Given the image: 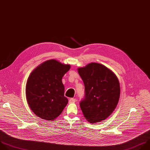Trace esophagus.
Here are the masks:
<instances>
[{
	"instance_id": "1",
	"label": "esophagus",
	"mask_w": 150,
	"mask_h": 150,
	"mask_svg": "<svg viewBox=\"0 0 150 150\" xmlns=\"http://www.w3.org/2000/svg\"><path fill=\"white\" fill-rule=\"evenodd\" d=\"M76 102V99L71 98L69 99V103H74Z\"/></svg>"
}]
</instances>
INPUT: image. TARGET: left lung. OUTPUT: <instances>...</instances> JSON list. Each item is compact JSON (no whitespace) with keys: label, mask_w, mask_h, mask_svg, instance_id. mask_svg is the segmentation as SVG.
Instances as JSON below:
<instances>
[{"label":"left lung","mask_w":150,"mask_h":150,"mask_svg":"<svg viewBox=\"0 0 150 150\" xmlns=\"http://www.w3.org/2000/svg\"><path fill=\"white\" fill-rule=\"evenodd\" d=\"M77 70L84 84L85 96L80 102L83 114L90 123L100 122L117 105L119 81L113 72L101 64L91 63Z\"/></svg>","instance_id":"obj_1"}]
</instances>
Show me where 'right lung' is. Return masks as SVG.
<instances>
[{
  "mask_svg": "<svg viewBox=\"0 0 150 150\" xmlns=\"http://www.w3.org/2000/svg\"><path fill=\"white\" fill-rule=\"evenodd\" d=\"M70 69L69 64L52 59L41 64L29 75L26 84V98L37 116L52 121L62 113L69 102L64 96L62 78Z\"/></svg>",
  "mask_w": 150,
  "mask_h": 150,
  "instance_id": "add662e5",
  "label": "right lung"
}]
</instances>
